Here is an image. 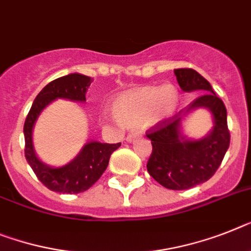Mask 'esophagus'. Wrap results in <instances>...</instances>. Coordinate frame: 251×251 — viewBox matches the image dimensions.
I'll use <instances>...</instances> for the list:
<instances>
[{"label": "esophagus", "mask_w": 251, "mask_h": 251, "mask_svg": "<svg viewBox=\"0 0 251 251\" xmlns=\"http://www.w3.org/2000/svg\"><path fill=\"white\" fill-rule=\"evenodd\" d=\"M139 134L138 132H131V134H129V135H127V138H126V142H129V143H131V142H134V140H135L136 138H139Z\"/></svg>", "instance_id": "esophagus-1"}]
</instances>
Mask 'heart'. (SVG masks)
<instances>
[{"label": "heart", "instance_id": "obj_1", "mask_svg": "<svg viewBox=\"0 0 251 251\" xmlns=\"http://www.w3.org/2000/svg\"><path fill=\"white\" fill-rule=\"evenodd\" d=\"M180 106V93L174 85L140 86L117 96L112 102L116 117L126 125L145 121L159 122L167 119Z\"/></svg>", "mask_w": 251, "mask_h": 251}]
</instances>
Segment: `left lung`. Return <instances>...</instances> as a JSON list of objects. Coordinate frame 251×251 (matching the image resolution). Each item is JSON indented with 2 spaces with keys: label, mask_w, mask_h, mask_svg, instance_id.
I'll return each instance as SVG.
<instances>
[{
  "label": "left lung",
  "mask_w": 251,
  "mask_h": 251,
  "mask_svg": "<svg viewBox=\"0 0 251 251\" xmlns=\"http://www.w3.org/2000/svg\"><path fill=\"white\" fill-rule=\"evenodd\" d=\"M175 75L184 92L203 94L178 115L158 122L148 130L147 138L151 139L153 151L147 170L162 186L170 190H186L203 184L216 174L229 147V130L225 103L214 93L209 81L193 69H176ZM197 108L209 109L215 126L207 137L190 141L180 132V120Z\"/></svg>",
  "instance_id": "left-lung-1"
}]
</instances>
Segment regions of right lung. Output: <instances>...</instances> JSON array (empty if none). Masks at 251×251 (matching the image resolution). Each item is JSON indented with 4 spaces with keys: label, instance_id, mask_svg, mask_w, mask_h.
<instances>
[{
    "label": "right lung",
    "instance_id": "add662e5",
    "mask_svg": "<svg viewBox=\"0 0 251 251\" xmlns=\"http://www.w3.org/2000/svg\"><path fill=\"white\" fill-rule=\"evenodd\" d=\"M93 79L81 74H69L44 86L35 97L24 124L25 158L35 176L50 190L62 194H77L88 190L96 184L108 166L109 157L121 143L89 142L84 145L79 154L62 167L44 165L37 157L33 147V127L38 116L52 100L57 98L85 102V93Z\"/></svg>",
    "mask_w": 251,
    "mask_h": 251
}]
</instances>
